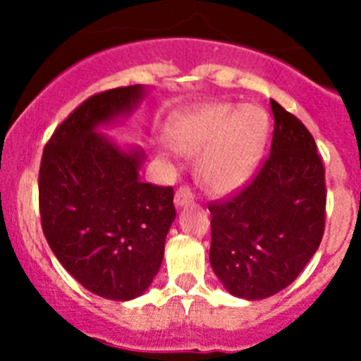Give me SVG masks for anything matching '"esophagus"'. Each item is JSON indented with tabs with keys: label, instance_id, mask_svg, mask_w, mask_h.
<instances>
[{
	"label": "esophagus",
	"instance_id": "1",
	"mask_svg": "<svg viewBox=\"0 0 361 361\" xmlns=\"http://www.w3.org/2000/svg\"><path fill=\"white\" fill-rule=\"evenodd\" d=\"M175 206L177 208H183V206H186V204H190L191 200H193V193H191V190L188 186H183L178 188L177 193H175Z\"/></svg>",
	"mask_w": 361,
	"mask_h": 361
}]
</instances>
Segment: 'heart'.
Here are the masks:
<instances>
[{
  "label": "heart",
  "mask_w": 361,
  "mask_h": 361,
  "mask_svg": "<svg viewBox=\"0 0 361 361\" xmlns=\"http://www.w3.org/2000/svg\"><path fill=\"white\" fill-rule=\"evenodd\" d=\"M267 135L269 117L257 104H206L178 116L170 126L171 146L199 157L200 183L216 195L245 183L262 157Z\"/></svg>",
  "instance_id": "1"
}]
</instances>
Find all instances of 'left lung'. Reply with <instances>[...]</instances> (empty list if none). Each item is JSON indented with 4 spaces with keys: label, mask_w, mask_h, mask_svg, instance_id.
Masks as SVG:
<instances>
[{
    "label": "left lung",
    "mask_w": 361,
    "mask_h": 361,
    "mask_svg": "<svg viewBox=\"0 0 361 361\" xmlns=\"http://www.w3.org/2000/svg\"><path fill=\"white\" fill-rule=\"evenodd\" d=\"M269 157L237 195L212 202L209 264L229 295L286 289L317 253L325 228V170L302 121L271 99Z\"/></svg>",
    "instance_id": "left-lung-1"
}]
</instances>
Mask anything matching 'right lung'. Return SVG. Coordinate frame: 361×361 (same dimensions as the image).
<instances>
[{"instance_id":"obj_1","label":"right lung","mask_w":361,"mask_h":361,"mask_svg":"<svg viewBox=\"0 0 361 361\" xmlns=\"http://www.w3.org/2000/svg\"><path fill=\"white\" fill-rule=\"evenodd\" d=\"M141 85L88 97L56 128L39 168V213L50 250L73 279L108 300L141 296L164 257L173 188L142 183L145 153L123 149L99 126L126 116Z\"/></svg>"}]
</instances>
